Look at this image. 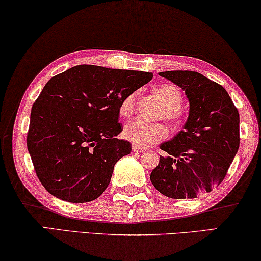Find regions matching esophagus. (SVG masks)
<instances>
[{"label": "esophagus", "mask_w": 261, "mask_h": 261, "mask_svg": "<svg viewBox=\"0 0 261 261\" xmlns=\"http://www.w3.org/2000/svg\"><path fill=\"white\" fill-rule=\"evenodd\" d=\"M132 149H133L134 152H142V151L146 150V149H144V148L138 147V146H135V144H133V146H132Z\"/></svg>", "instance_id": "obj_1"}]
</instances>
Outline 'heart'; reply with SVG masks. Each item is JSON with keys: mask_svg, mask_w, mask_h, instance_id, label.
<instances>
[{"mask_svg": "<svg viewBox=\"0 0 261 261\" xmlns=\"http://www.w3.org/2000/svg\"><path fill=\"white\" fill-rule=\"evenodd\" d=\"M156 95L165 106V119L176 123L180 120L179 108L181 106L182 96L176 85L165 83L156 88ZM138 93L132 92L120 102L119 113L123 118H129L135 111ZM169 134L168 128L163 123H149L143 120H133L123 127L122 136L135 146L146 148L163 141Z\"/></svg>", "mask_w": 261, "mask_h": 261, "instance_id": "b5f03b06", "label": "heart"}]
</instances>
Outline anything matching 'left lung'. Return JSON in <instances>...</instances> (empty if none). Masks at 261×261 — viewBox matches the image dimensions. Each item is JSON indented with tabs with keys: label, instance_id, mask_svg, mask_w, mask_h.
<instances>
[{
	"label": "left lung",
	"instance_id": "8db88e82",
	"mask_svg": "<svg viewBox=\"0 0 261 261\" xmlns=\"http://www.w3.org/2000/svg\"><path fill=\"white\" fill-rule=\"evenodd\" d=\"M180 87L190 101L184 129L162 143L150 180L168 198L194 199L223 181L239 147V113L227 90L191 70L160 72Z\"/></svg>",
	"mask_w": 261,
	"mask_h": 261
}]
</instances>
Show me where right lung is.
Instances as JSON below:
<instances>
[{
	"label": "right lung",
	"mask_w": 261,
	"mask_h": 261,
	"mask_svg": "<svg viewBox=\"0 0 261 261\" xmlns=\"http://www.w3.org/2000/svg\"><path fill=\"white\" fill-rule=\"evenodd\" d=\"M152 72L80 65L50 79L34 101L28 150L46 191L72 203L97 199L114 165L132 151L115 138L119 106L152 79Z\"/></svg>",
	"instance_id": "right-lung-1"
}]
</instances>
